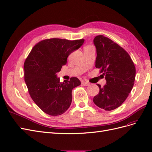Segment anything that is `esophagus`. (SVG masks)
Instances as JSON below:
<instances>
[{
    "label": "esophagus",
    "instance_id": "1",
    "mask_svg": "<svg viewBox=\"0 0 152 152\" xmlns=\"http://www.w3.org/2000/svg\"><path fill=\"white\" fill-rule=\"evenodd\" d=\"M81 83H82V85H84V86H88V85H90V83H88V81H83L81 82Z\"/></svg>",
    "mask_w": 152,
    "mask_h": 152
}]
</instances>
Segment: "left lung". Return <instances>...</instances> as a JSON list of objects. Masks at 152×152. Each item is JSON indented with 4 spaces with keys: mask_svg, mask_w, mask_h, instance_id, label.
I'll use <instances>...</instances> for the list:
<instances>
[{
    "mask_svg": "<svg viewBox=\"0 0 152 152\" xmlns=\"http://www.w3.org/2000/svg\"><path fill=\"white\" fill-rule=\"evenodd\" d=\"M97 57L95 67L105 76L106 85L99 88L94 97V104L106 111L118 107L126 100L133 88L136 67L131 57L123 48L102 35L94 38Z\"/></svg>",
    "mask_w": 152,
    "mask_h": 152,
    "instance_id": "8db88e82",
    "label": "left lung"
}]
</instances>
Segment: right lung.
I'll return each instance as SVG.
<instances>
[{
    "mask_svg": "<svg viewBox=\"0 0 152 152\" xmlns=\"http://www.w3.org/2000/svg\"><path fill=\"white\" fill-rule=\"evenodd\" d=\"M83 39L70 41L51 38L33 47L24 62V78L32 99L45 113L58 116L72 102V90L81 85L76 77L60 82L57 72L67 64L68 56L83 44Z\"/></svg>",
    "mask_w": 152,
    "mask_h": 152,
    "instance_id": "obj_1",
    "label": "right lung"
}]
</instances>
